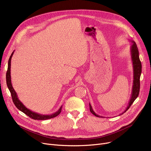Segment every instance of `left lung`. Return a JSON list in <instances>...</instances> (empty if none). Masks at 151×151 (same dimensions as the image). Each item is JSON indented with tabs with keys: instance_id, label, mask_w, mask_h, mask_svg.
Returning <instances> with one entry per match:
<instances>
[{
	"instance_id": "8db88e82",
	"label": "left lung",
	"mask_w": 151,
	"mask_h": 151,
	"mask_svg": "<svg viewBox=\"0 0 151 151\" xmlns=\"http://www.w3.org/2000/svg\"><path fill=\"white\" fill-rule=\"evenodd\" d=\"M133 45L131 46V54H132V59L133 61V66H134V85L132 88V97L129 103V105L125 110L124 112L128 109L132 104L134 103L135 100L138 97L139 92H140V78L142 73V63L140 62V58H139V52L138 49L137 48V44L135 42L132 41ZM89 110L90 112L94 114L96 117H100V116L97 115L94 111L92 110V106L89 104ZM124 113V112H123Z\"/></svg>"
}]
</instances>
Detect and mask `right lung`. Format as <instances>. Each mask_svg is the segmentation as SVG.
<instances>
[{
    "instance_id": "right-lung-1",
    "label": "right lung",
    "mask_w": 151,
    "mask_h": 151,
    "mask_svg": "<svg viewBox=\"0 0 151 151\" xmlns=\"http://www.w3.org/2000/svg\"><path fill=\"white\" fill-rule=\"evenodd\" d=\"M13 54V52L11 54L9 60H8V69L6 71V84H7V86L11 92V97H12V100L13 101L14 103V104L15 105V106H16V108L21 111L22 112H24V114H25L27 115H28L29 117L34 119V120H48V119H50L52 118H54L55 117H57V115H59L60 114V113L62 111V106L60 107V108L59 109V110L57 112H56L55 113L52 114V115H40L38 114L37 113L33 112L32 111H31L30 110L28 109L20 101V100L18 99L17 98V96L16 94V92L14 91V88H13L12 85H11V75H10V69H11V57H12V55Z\"/></svg>"
}]
</instances>
